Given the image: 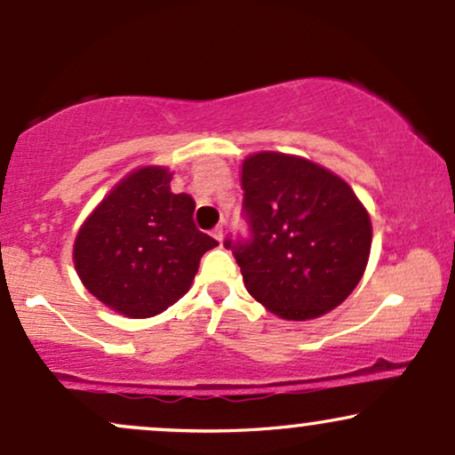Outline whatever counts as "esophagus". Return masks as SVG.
<instances>
[{"mask_svg":"<svg viewBox=\"0 0 455 455\" xmlns=\"http://www.w3.org/2000/svg\"><path fill=\"white\" fill-rule=\"evenodd\" d=\"M212 235L218 239V242H222V239H224V228L222 227H216V228H213Z\"/></svg>","mask_w":455,"mask_h":455,"instance_id":"34e87169","label":"esophagus"}]
</instances>
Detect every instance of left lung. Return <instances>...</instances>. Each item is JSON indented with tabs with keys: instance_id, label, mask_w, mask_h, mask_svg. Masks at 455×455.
Segmentation results:
<instances>
[{
	"instance_id": "8db88e82",
	"label": "left lung",
	"mask_w": 455,
	"mask_h": 455,
	"mask_svg": "<svg viewBox=\"0 0 455 455\" xmlns=\"http://www.w3.org/2000/svg\"><path fill=\"white\" fill-rule=\"evenodd\" d=\"M250 237L224 239L248 293L289 321L340 306L362 280L372 224L351 186L315 162L260 151L243 160Z\"/></svg>"
}]
</instances>
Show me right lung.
<instances>
[{
	"instance_id": "right-lung-1",
	"label": "right lung",
	"mask_w": 455,
	"mask_h": 455,
	"mask_svg": "<svg viewBox=\"0 0 455 455\" xmlns=\"http://www.w3.org/2000/svg\"><path fill=\"white\" fill-rule=\"evenodd\" d=\"M192 213V196L171 192L169 169L134 171L83 222L75 242L78 278L119 315H160L190 289L201 257L218 245Z\"/></svg>"
}]
</instances>
